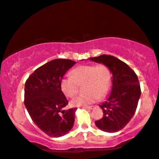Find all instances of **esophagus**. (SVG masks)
I'll return each instance as SVG.
<instances>
[{
  "instance_id": "34e87169",
  "label": "esophagus",
  "mask_w": 159,
  "mask_h": 159,
  "mask_svg": "<svg viewBox=\"0 0 159 159\" xmlns=\"http://www.w3.org/2000/svg\"><path fill=\"white\" fill-rule=\"evenodd\" d=\"M83 108L84 109H87V110H92L94 108V106H88V107H84Z\"/></svg>"
}]
</instances>
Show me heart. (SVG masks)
Here are the masks:
<instances>
[{
  "instance_id": "obj_1",
  "label": "heart",
  "mask_w": 159,
  "mask_h": 159,
  "mask_svg": "<svg viewBox=\"0 0 159 159\" xmlns=\"http://www.w3.org/2000/svg\"><path fill=\"white\" fill-rule=\"evenodd\" d=\"M84 83L83 94L71 101L74 107H84L102 98L109 92L111 84V75L104 65H82L71 72V75L64 76L60 87L65 96L73 97L78 91V84Z\"/></svg>"
}]
</instances>
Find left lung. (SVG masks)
I'll return each mask as SVG.
<instances>
[{
	"label": "left lung",
	"mask_w": 159,
	"mask_h": 159,
	"mask_svg": "<svg viewBox=\"0 0 159 159\" xmlns=\"http://www.w3.org/2000/svg\"><path fill=\"white\" fill-rule=\"evenodd\" d=\"M89 60L106 66L112 73V87L109 96L99 106L103 117L95 121L99 129L113 133L124 128L134 115L140 97V86L136 73L119 59L101 55Z\"/></svg>",
	"instance_id": "left-lung-1"
}]
</instances>
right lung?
I'll return each instance as SVG.
<instances>
[{"label": "right lung", "instance_id": "right-lung-1", "mask_svg": "<svg viewBox=\"0 0 159 159\" xmlns=\"http://www.w3.org/2000/svg\"><path fill=\"white\" fill-rule=\"evenodd\" d=\"M75 62L57 59L35 70L25 82V105L35 125L48 136L62 137L73 128L76 108L63 110L68 101L60 87Z\"/></svg>", "mask_w": 159, "mask_h": 159}]
</instances>
